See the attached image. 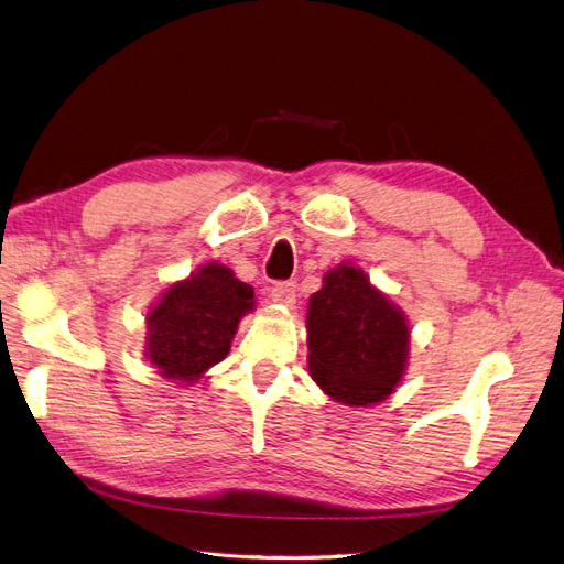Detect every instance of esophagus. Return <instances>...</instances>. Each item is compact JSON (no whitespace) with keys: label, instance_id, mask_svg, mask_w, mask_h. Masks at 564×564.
I'll use <instances>...</instances> for the list:
<instances>
[{"label":"esophagus","instance_id":"1","mask_svg":"<svg viewBox=\"0 0 564 564\" xmlns=\"http://www.w3.org/2000/svg\"><path fill=\"white\" fill-rule=\"evenodd\" d=\"M270 299L280 303V305H286V308H292V305L296 303V284L294 282H278L270 286Z\"/></svg>","mask_w":564,"mask_h":564}]
</instances>
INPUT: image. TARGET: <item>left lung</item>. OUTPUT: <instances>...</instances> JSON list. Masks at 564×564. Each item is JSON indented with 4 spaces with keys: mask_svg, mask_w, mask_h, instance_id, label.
Instances as JSON below:
<instances>
[{
    "mask_svg": "<svg viewBox=\"0 0 564 564\" xmlns=\"http://www.w3.org/2000/svg\"><path fill=\"white\" fill-rule=\"evenodd\" d=\"M308 348L315 383L338 402L367 406L388 398L400 383L409 327L360 268L340 263L311 296Z\"/></svg>",
    "mask_w": 564,
    "mask_h": 564,
    "instance_id": "left-lung-1",
    "label": "left lung"
}]
</instances>
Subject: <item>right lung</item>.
I'll return each mask as SVG.
<instances>
[{"label":"right lung","instance_id":"add662e5","mask_svg":"<svg viewBox=\"0 0 564 564\" xmlns=\"http://www.w3.org/2000/svg\"><path fill=\"white\" fill-rule=\"evenodd\" d=\"M253 311V289L220 263L202 265L172 284L148 315L145 355L176 381H197L224 360L242 315Z\"/></svg>","mask_w":564,"mask_h":564}]
</instances>
